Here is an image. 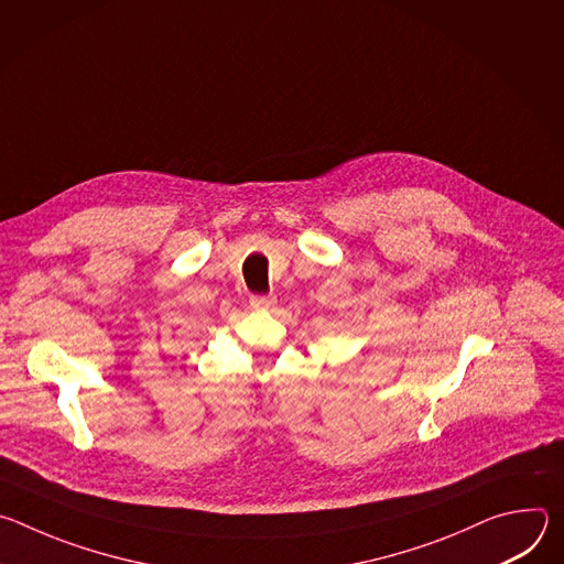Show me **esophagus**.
<instances>
[{
    "mask_svg": "<svg viewBox=\"0 0 564 564\" xmlns=\"http://www.w3.org/2000/svg\"><path fill=\"white\" fill-rule=\"evenodd\" d=\"M274 303H276V299H274V296H263V294H259V296H252V299H250V305H252L254 310H270Z\"/></svg>",
    "mask_w": 564,
    "mask_h": 564,
    "instance_id": "34e87169",
    "label": "esophagus"
}]
</instances>
